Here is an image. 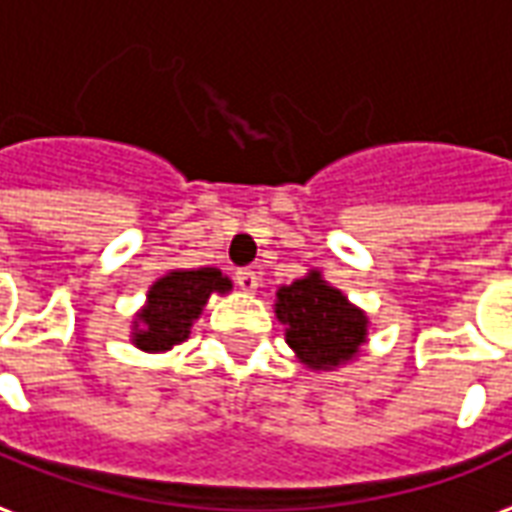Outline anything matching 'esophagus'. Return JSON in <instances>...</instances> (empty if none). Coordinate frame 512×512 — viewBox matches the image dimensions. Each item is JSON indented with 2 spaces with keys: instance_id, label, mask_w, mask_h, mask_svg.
I'll return each mask as SVG.
<instances>
[{
  "instance_id": "1",
  "label": "esophagus",
  "mask_w": 512,
  "mask_h": 512,
  "mask_svg": "<svg viewBox=\"0 0 512 512\" xmlns=\"http://www.w3.org/2000/svg\"><path fill=\"white\" fill-rule=\"evenodd\" d=\"M237 283H240V289H245V292H256L259 289V272L240 270L237 272Z\"/></svg>"
}]
</instances>
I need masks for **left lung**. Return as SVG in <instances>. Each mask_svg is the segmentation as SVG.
Returning <instances> with one entry per match:
<instances>
[{"label":"left lung","mask_w":512,"mask_h":512,"mask_svg":"<svg viewBox=\"0 0 512 512\" xmlns=\"http://www.w3.org/2000/svg\"><path fill=\"white\" fill-rule=\"evenodd\" d=\"M275 316L286 324V343L316 371L349 363L368 335L365 313L316 270L278 289Z\"/></svg>","instance_id":"left-lung-1"}]
</instances>
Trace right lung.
Masks as SVG:
<instances>
[{
	"label": "right lung",
	"mask_w": 512,
	"mask_h": 512,
	"mask_svg": "<svg viewBox=\"0 0 512 512\" xmlns=\"http://www.w3.org/2000/svg\"><path fill=\"white\" fill-rule=\"evenodd\" d=\"M231 281L215 267L174 270L152 283L147 305L133 322V343L144 352H166L188 338L210 294H226Z\"/></svg>",
	"instance_id": "obj_1"
}]
</instances>
